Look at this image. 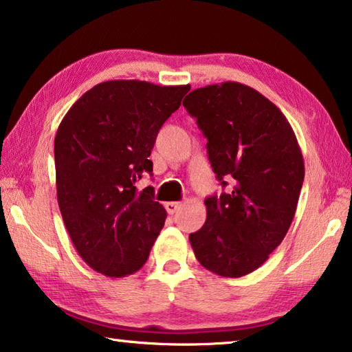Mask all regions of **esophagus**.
Listing matches in <instances>:
<instances>
[{"instance_id":"1","label":"esophagus","mask_w":352,"mask_h":352,"mask_svg":"<svg viewBox=\"0 0 352 352\" xmlns=\"http://www.w3.org/2000/svg\"><path fill=\"white\" fill-rule=\"evenodd\" d=\"M164 206H166V211H168L169 214H175L182 208V204L180 201H168Z\"/></svg>"}]
</instances>
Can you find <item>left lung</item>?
Instances as JSON below:
<instances>
[{
	"label": "left lung",
	"instance_id": "obj_1",
	"mask_svg": "<svg viewBox=\"0 0 352 352\" xmlns=\"http://www.w3.org/2000/svg\"><path fill=\"white\" fill-rule=\"evenodd\" d=\"M184 109L197 119L208 158L226 192L205 200L206 220L189 234L201 265L241 278L269 259L294 220L305 160L278 107L239 82L190 91Z\"/></svg>",
	"mask_w": 352,
	"mask_h": 352
}]
</instances>
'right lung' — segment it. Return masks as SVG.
Instances as JSON below:
<instances>
[{"instance_id": "add662e5", "label": "right lung", "mask_w": 352, "mask_h": 352, "mask_svg": "<svg viewBox=\"0 0 352 352\" xmlns=\"http://www.w3.org/2000/svg\"><path fill=\"white\" fill-rule=\"evenodd\" d=\"M189 85L144 80L98 83L74 102L54 140L57 201L77 253L93 270L122 278L146 264L166 210L153 188L148 160L163 127Z\"/></svg>"}]
</instances>
